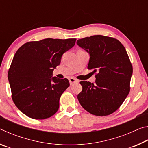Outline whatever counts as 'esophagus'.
Instances as JSON below:
<instances>
[{
	"mask_svg": "<svg viewBox=\"0 0 148 148\" xmlns=\"http://www.w3.org/2000/svg\"><path fill=\"white\" fill-rule=\"evenodd\" d=\"M69 80L70 84H71V86L72 85H73L74 83H76V82H77V80L74 78V77H71V78L69 79Z\"/></svg>",
	"mask_w": 148,
	"mask_h": 148,
	"instance_id": "obj_1",
	"label": "esophagus"
}]
</instances>
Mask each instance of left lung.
I'll return each mask as SVG.
<instances>
[{
    "instance_id": "left-lung-1",
    "label": "left lung",
    "mask_w": 148,
    "mask_h": 148,
    "mask_svg": "<svg viewBox=\"0 0 148 148\" xmlns=\"http://www.w3.org/2000/svg\"><path fill=\"white\" fill-rule=\"evenodd\" d=\"M77 44L88 52L87 69L97 72L95 83L81 81L77 99L90 114L106 116L121 106L130 91L132 66L126 49L118 40L94 35L77 40Z\"/></svg>"
}]
</instances>
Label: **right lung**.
Instances as JSON below:
<instances>
[{
    "instance_id": "1",
    "label": "right lung",
    "mask_w": 148,
    "mask_h": 148,
    "mask_svg": "<svg viewBox=\"0 0 148 148\" xmlns=\"http://www.w3.org/2000/svg\"><path fill=\"white\" fill-rule=\"evenodd\" d=\"M76 40L46 38L28 42L16 51L8 78L12 100L27 116L44 119L57 112L61 95L70 84L66 78L52 77V73Z\"/></svg>"
}]
</instances>
